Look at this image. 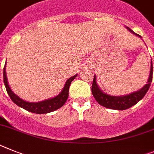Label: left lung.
I'll return each instance as SVG.
<instances>
[{
	"instance_id": "obj_1",
	"label": "left lung",
	"mask_w": 154,
	"mask_h": 154,
	"mask_svg": "<svg viewBox=\"0 0 154 154\" xmlns=\"http://www.w3.org/2000/svg\"><path fill=\"white\" fill-rule=\"evenodd\" d=\"M127 29L131 32L141 37L139 34H136V32H134L128 27H127ZM152 79H153V63L151 61L150 72H149V79L147 81V84H146L145 86H143L141 90H140L139 91L134 92V93H132L131 94H128V95L121 96V97L107 95V94L103 93L100 90L98 86H97V82H96V75H94L93 85H92V93H93V97L96 99V100L101 106L107 107V108L122 111V110H126V109L132 107L135 104H136L140 100L143 99L144 96L146 95V93L148 91V90H149Z\"/></svg>"
}]
</instances>
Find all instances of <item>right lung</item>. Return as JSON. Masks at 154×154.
<instances>
[{
  "label": "right lung",
  "mask_w": 154,
  "mask_h": 154,
  "mask_svg": "<svg viewBox=\"0 0 154 154\" xmlns=\"http://www.w3.org/2000/svg\"><path fill=\"white\" fill-rule=\"evenodd\" d=\"M4 83L6 87V90H7L8 94L9 95L11 100L14 102L15 104L21 107L22 108L25 109L26 111H30L32 113H35V114H47V113L52 112L54 111L60 107H61L64 103L66 102L67 99L68 97V90H69V86H70L71 82L75 79L77 75H75L74 76L71 77L70 79H68L67 80V82H65L63 90L61 92V93L57 95V97H54L52 99H48L46 100L41 101V102H37V103H30V102H26V101L23 100L21 98L15 95L12 92V90L10 89L8 83L7 77H6V72H5V65L4 67Z\"/></svg>",
  "instance_id": "obj_1"
}]
</instances>
